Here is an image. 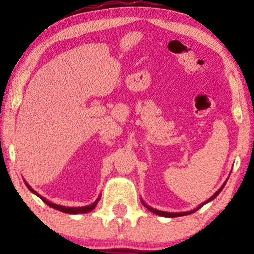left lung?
<instances>
[{
  "mask_svg": "<svg viewBox=\"0 0 254 254\" xmlns=\"http://www.w3.org/2000/svg\"><path fill=\"white\" fill-rule=\"evenodd\" d=\"M226 183H227V180L226 182L223 183V185L221 186L220 189H218V190L216 191V193H214V196H211L210 198H209L208 200H206V202H204V203H202L200 204L199 206H197L196 209H194V210H191V211H185V212H167V211H161V210H156V209H154V208H150L149 205H147V204H145L143 200H142V204H143V205L145 206V208L148 209V210L149 211H151L153 212V214H155V215H160V216H164V217H179V216H186V215H191V214H193V212H196L197 210H199L200 208H202L203 205H205L206 203H209V202H211V200H214L215 198H216L217 196H218V193H220L221 191H222V189H223V186L226 185Z\"/></svg>",
  "mask_w": 254,
  "mask_h": 254,
  "instance_id": "left-lung-1",
  "label": "left lung"
}]
</instances>
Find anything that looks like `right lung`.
<instances>
[{"label": "right lung", "instance_id": "add662e5", "mask_svg": "<svg viewBox=\"0 0 254 254\" xmlns=\"http://www.w3.org/2000/svg\"><path fill=\"white\" fill-rule=\"evenodd\" d=\"M25 182V180H24ZM25 184H26V186H27L28 188V190H30L32 193H34L36 194V196H38L40 198V199L43 200L44 203L46 204V205H49V206H51V208H54V209H56V210H58V211H62V212H65V214H72V215H76V214H87V212H89V211H92L93 209L95 208V206H97V204H98V202H99V199H100V196H99V198L97 200H95L94 203L93 204H90V205H87V206H77V208H70V206H63V205H57V204H54V203H51V202H49L48 199H45V198L44 197H42L40 196V194H38L36 191L33 190V189L31 188L30 185H28V183L27 182H25Z\"/></svg>", "mask_w": 254, "mask_h": 254}]
</instances>
